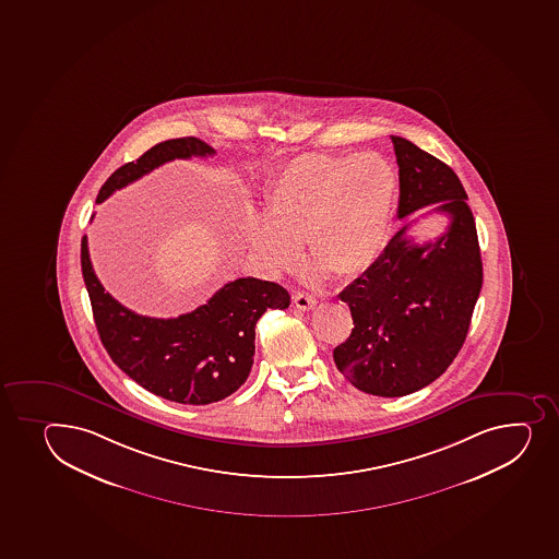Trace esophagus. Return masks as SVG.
Returning <instances> with one entry per match:
<instances>
[{
	"instance_id": "1",
	"label": "esophagus",
	"mask_w": 559,
	"mask_h": 559,
	"mask_svg": "<svg viewBox=\"0 0 559 559\" xmlns=\"http://www.w3.org/2000/svg\"><path fill=\"white\" fill-rule=\"evenodd\" d=\"M294 302L299 310H311V308L317 305L316 297L302 294V292H297V294L294 295Z\"/></svg>"
}]
</instances>
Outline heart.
I'll return each mask as SVG.
<instances>
[{"mask_svg":"<svg viewBox=\"0 0 559 559\" xmlns=\"http://www.w3.org/2000/svg\"><path fill=\"white\" fill-rule=\"evenodd\" d=\"M397 192L396 170L376 152L302 154L265 185V218L246 225L249 249L271 275L297 264L300 242L316 273L362 275L385 249Z\"/></svg>","mask_w":559,"mask_h":559,"instance_id":"heart-1","label":"heart"}]
</instances>
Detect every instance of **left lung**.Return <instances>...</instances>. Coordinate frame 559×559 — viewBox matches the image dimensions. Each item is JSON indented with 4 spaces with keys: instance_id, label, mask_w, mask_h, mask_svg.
<instances>
[{
    "instance_id": "8db88e82",
    "label": "left lung",
    "mask_w": 559,
    "mask_h": 559,
    "mask_svg": "<svg viewBox=\"0 0 559 559\" xmlns=\"http://www.w3.org/2000/svg\"><path fill=\"white\" fill-rule=\"evenodd\" d=\"M400 167L397 218L433 205L448 229L416 243L403 225L376 264L340 294L354 329L334 361L352 385L374 396L420 391L448 370L466 341L483 288V260L467 194L453 168L392 135Z\"/></svg>"
}]
</instances>
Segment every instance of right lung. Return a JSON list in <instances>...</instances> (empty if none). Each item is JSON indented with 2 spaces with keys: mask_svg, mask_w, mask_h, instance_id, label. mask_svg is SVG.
I'll list each match as a JSON object with an SVG mask.
<instances>
[{
  "mask_svg": "<svg viewBox=\"0 0 559 559\" xmlns=\"http://www.w3.org/2000/svg\"><path fill=\"white\" fill-rule=\"evenodd\" d=\"M192 156H214V148L197 138L163 141L138 162L117 168L98 190L97 202L165 163ZM81 265L98 335L117 367L152 394L187 405L219 402L238 391L253 367L257 321L270 308L289 306L283 286L246 276L225 284L190 313L174 319L139 316L98 283L86 236Z\"/></svg>",
  "mask_w": 559,
  "mask_h": 559,
  "instance_id": "1",
  "label": "right lung"
}]
</instances>
